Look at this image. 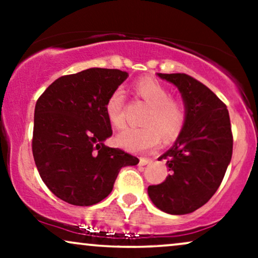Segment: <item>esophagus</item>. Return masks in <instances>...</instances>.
<instances>
[{
  "label": "esophagus",
  "mask_w": 258,
  "mask_h": 258,
  "mask_svg": "<svg viewBox=\"0 0 258 258\" xmlns=\"http://www.w3.org/2000/svg\"><path fill=\"white\" fill-rule=\"evenodd\" d=\"M152 162H153V160L149 158H141V160H139V165H141V166L149 165V164H152Z\"/></svg>",
  "instance_id": "34e87169"
}]
</instances>
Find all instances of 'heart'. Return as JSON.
<instances>
[{"label":"heart","mask_w":258,"mask_h":258,"mask_svg":"<svg viewBox=\"0 0 258 258\" xmlns=\"http://www.w3.org/2000/svg\"><path fill=\"white\" fill-rule=\"evenodd\" d=\"M133 93L149 105L143 127H130L117 136L119 146L128 152H147L158 146L160 135L164 141H173L185 123V106L182 100L171 98L170 92L156 80L144 78L132 86ZM125 94L115 90L105 103V115L115 128L125 126Z\"/></svg>","instance_id":"b5f03b06"}]
</instances>
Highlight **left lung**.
<instances>
[{
  "mask_svg": "<svg viewBox=\"0 0 258 258\" xmlns=\"http://www.w3.org/2000/svg\"><path fill=\"white\" fill-rule=\"evenodd\" d=\"M178 88L185 106V123L174 144L160 160L170 174L148 186L153 204L170 215L194 212L212 198L232 159L229 112L217 96L186 74H158Z\"/></svg>",
  "mask_w": 258,
  "mask_h": 258,
  "instance_id": "1",
  "label": "left lung"
}]
</instances>
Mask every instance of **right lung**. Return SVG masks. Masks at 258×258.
Masks as SVG:
<instances>
[{
	"instance_id": "obj_1",
	"label": "right lung",
	"mask_w": 258,
	"mask_h": 258,
	"mask_svg": "<svg viewBox=\"0 0 258 258\" xmlns=\"http://www.w3.org/2000/svg\"><path fill=\"white\" fill-rule=\"evenodd\" d=\"M127 76L117 69L91 68L57 79L37 99L32 155L44 184L65 203H99L111 193L121 168L139 162L104 144L112 135L105 103Z\"/></svg>"
}]
</instances>
